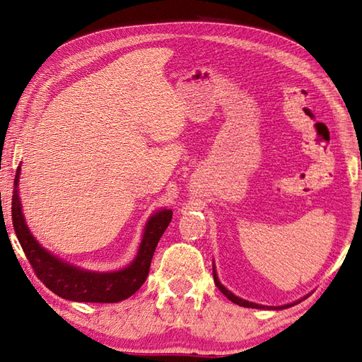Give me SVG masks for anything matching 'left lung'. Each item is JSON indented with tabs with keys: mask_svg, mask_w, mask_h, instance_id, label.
<instances>
[{
	"mask_svg": "<svg viewBox=\"0 0 362 362\" xmlns=\"http://www.w3.org/2000/svg\"><path fill=\"white\" fill-rule=\"evenodd\" d=\"M213 279H214V283H216V286H218V289L222 292V294H224L228 300H232L233 303H236V305H240V306H244V308H257V310H284V308H291V306H294V305H297V303H300L302 302V300H305L306 297L308 296H305V297H302V298H298V300H296V302H292V303H286V305H281V306H267V305H259V303H253V302H249V300H244V298H241V297H238V296H235L232 291H228L224 284H222L221 281H219V279H218V274H216V266L213 264Z\"/></svg>",
	"mask_w": 362,
	"mask_h": 362,
	"instance_id": "obj_1",
	"label": "left lung"
}]
</instances>
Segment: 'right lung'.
<instances>
[{
  "mask_svg": "<svg viewBox=\"0 0 362 362\" xmlns=\"http://www.w3.org/2000/svg\"><path fill=\"white\" fill-rule=\"evenodd\" d=\"M20 174L21 168L18 166L13 180L12 224L23 252L26 253L30 266L34 267L37 276L43 281L45 286L51 289L54 294L71 302L117 303L134 296L148 279L153 252L173 219V210L161 209L149 216L143 230L140 247L132 263L118 271H88V269L74 266L70 261L56 257L30 233L25 214L21 211L23 206L18 191Z\"/></svg>",
  "mask_w": 362,
  "mask_h": 362,
  "instance_id": "1",
  "label": "right lung"
}]
</instances>
